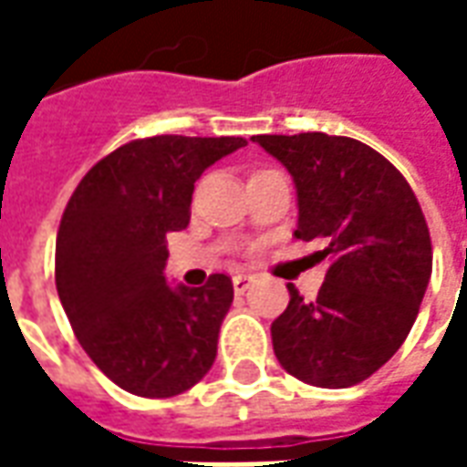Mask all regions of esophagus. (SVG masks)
<instances>
[{"instance_id": "esophagus-1", "label": "esophagus", "mask_w": 467, "mask_h": 467, "mask_svg": "<svg viewBox=\"0 0 467 467\" xmlns=\"http://www.w3.org/2000/svg\"><path fill=\"white\" fill-rule=\"evenodd\" d=\"M253 285V275H244V273H237L233 277V287H234V293H244L247 287Z\"/></svg>"}]
</instances>
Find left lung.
I'll return each mask as SVG.
<instances>
[{"instance_id":"left-lung-1","label":"left lung","mask_w":467,"mask_h":467,"mask_svg":"<svg viewBox=\"0 0 467 467\" xmlns=\"http://www.w3.org/2000/svg\"><path fill=\"white\" fill-rule=\"evenodd\" d=\"M253 142L293 174L297 240L330 257L313 303L290 305L270 327L285 370L317 388H350L398 352L432 273L428 223L408 180L380 152L325 132L257 134Z\"/></svg>"}]
</instances>
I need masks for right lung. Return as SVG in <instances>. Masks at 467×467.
Returning <instances> with one entry per match:
<instances>
[{
	"label": "right lung",
	"mask_w": 467,
	"mask_h": 467,
	"mask_svg": "<svg viewBox=\"0 0 467 467\" xmlns=\"http://www.w3.org/2000/svg\"><path fill=\"white\" fill-rule=\"evenodd\" d=\"M243 137L157 134L109 152L69 197L57 233L55 280L69 325L122 390L172 398L213 368L233 280L167 285V233L190 224L194 182Z\"/></svg>",
	"instance_id": "right-lung-1"
}]
</instances>
